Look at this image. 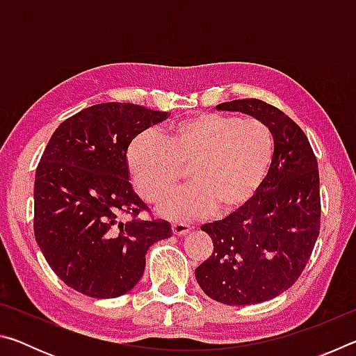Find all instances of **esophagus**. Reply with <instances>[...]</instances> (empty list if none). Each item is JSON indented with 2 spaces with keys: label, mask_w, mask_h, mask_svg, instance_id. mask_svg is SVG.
I'll return each mask as SVG.
<instances>
[{
  "label": "esophagus",
  "mask_w": 356,
  "mask_h": 356,
  "mask_svg": "<svg viewBox=\"0 0 356 356\" xmlns=\"http://www.w3.org/2000/svg\"><path fill=\"white\" fill-rule=\"evenodd\" d=\"M190 231L188 225H184V222H174L172 225V234L174 236H184Z\"/></svg>",
  "instance_id": "1"
}]
</instances>
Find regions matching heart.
Here are the masks:
<instances>
[{"instance_id":"b5f03b06","label":"heart","mask_w":356,"mask_h":356,"mask_svg":"<svg viewBox=\"0 0 356 356\" xmlns=\"http://www.w3.org/2000/svg\"><path fill=\"white\" fill-rule=\"evenodd\" d=\"M272 130L257 119L197 113L171 124L161 138L144 130L130 141L125 165L144 201L156 202L176 186L188 166L190 185L171 193L159 213L193 221L227 216L248 204L267 177L273 160Z\"/></svg>"}]
</instances>
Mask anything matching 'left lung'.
<instances>
[{
  "label": "left lung",
  "instance_id": "1",
  "mask_svg": "<svg viewBox=\"0 0 356 356\" xmlns=\"http://www.w3.org/2000/svg\"><path fill=\"white\" fill-rule=\"evenodd\" d=\"M248 114L272 130L273 160L252 200L201 229L213 252L195 270L206 295L231 306L256 305L287 291L303 272L321 229L317 160L308 138L273 105L242 99L216 105Z\"/></svg>",
  "mask_w": 356,
  "mask_h": 356
}]
</instances>
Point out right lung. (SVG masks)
Wrapping results in <instances>:
<instances>
[{
    "mask_svg": "<svg viewBox=\"0 0 356 356\" xmlns=\"http://www.w3.org/2000/svg\"><path fill=\"white\" fill-rule=\"evenodd\" d=\"M170 113L134 104L92 105L65 119L42 154L34 180V236L53 272L94 298H116L141 280L147 250L171 237L165 220H143L125 150ZM124 213L132 215L120 222Z\"/></svg>",
    "mask_w": 356,
    "mask_h": 356,
    "instance_id": "add662e5",
    "label": "right lung"
}]
</instances>
